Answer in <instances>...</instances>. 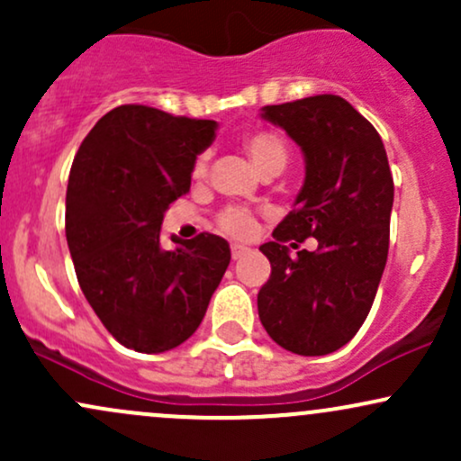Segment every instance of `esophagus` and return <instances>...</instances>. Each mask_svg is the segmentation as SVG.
<instances>
[{
	"label": "esophagus",
	"instance_id": "34e87169",
	"mask_svg": "<svg viewBox=\"0 0 461 461\" xmlns=\"http://www.w3.org/2000/svg\"><path fill=\"white\" fill-rule=\"evenodd\" d=\"M249 251H251V249H249V247L231 245V258H234V260H240V258H245Z\"/></svg>",
	"mask_w": 461,
	"mask_h": 461
}]
</instances>
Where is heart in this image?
Segmentation results:
<instances>
[{"instance_id": "obj_1", "label": "heart", "mask_w": 461, "mask_h": 461, "mask_svg": "<svg viewBox=\"0 0 461 461\" xmlns=\"http://www.w3.org/2000/svg\"><path fill=\"white\" fill-rule=\"evenodd\" d=\"M242 151L247 153V158L251 160L253 167L262 173H282L288 164L290 151L288 145L277 131L273 130H251L242 136L240 140ZM208 173V156L201 153L197 160L193 164V177L203 179ZM256 216H253L245 208H227L223 214L219 216V227L225 231L227 236L234 238H249L256 231Z\"/></svg>"}]
</instances>
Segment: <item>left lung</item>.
I'll return each instance as SVG.
<instances>
[{
    "mask_svg": "<svg viewBox=\"0 0 461 461\" xmlns=\"http://www.w3.org/2000/svg\"><path fill=\"white\" fill-rule=\"evenodd\" d=\"M262 116L288 131L305 156L294 210L260 251L271 277L258 293L268 336L297 356L345 347L366 321L388 260L394 182L382 136L338 95L264 105ZM317 238L314 252L290 258Z\"/></svg>",
    "mask_w": 461,
    "mask_h": 461,
    "instance_id": "left-lung-1",
    "label": "left lung"
}]
</instances>
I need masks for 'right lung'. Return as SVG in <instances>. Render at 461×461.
<instances>
[{"mask_svg":"<svg viewBox=\"0 0 461 461\" xmlns=\"http://www.w3.org/2000/svg\"><path fill=\"white\" fill-rule=\"evenodd\" d=\"M214 130V121L125 104L95 123L73 158L65 231L79 288L105 330L139 353L188 340L231 260L225 238L208 231L160 247L164 212L190 190Z\"/></svg>","mask_w":461,"mask_h":461,"instance_id":"right-lung-1","label":"right lung"}]
</instances>
